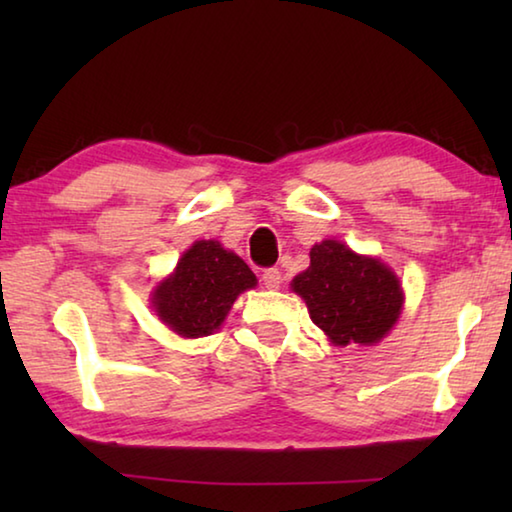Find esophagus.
<instances>
[{"instance_id": "1", "label": "esophagus", "mask_w": 512, "mask_h": 512, "mask_svg": "<svg viewBox=\"0 0 512 512\" xmlns=\"http://www.w3.org/2000/svg\"><path fill=\"white\" fill-rule=\"evenodd\" d=\"M262 282H264L266 289H280L282 273L277 271V268H266V271L262 273Z\"/></svg>"}]
</instances>
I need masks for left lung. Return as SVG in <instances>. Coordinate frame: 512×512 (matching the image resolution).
<instances>
[{"instance_id":"obj_1","label":"left lung","mask_w":512,"mask_h":512,"mask_svg":"<svg viewBox=\"0 0 512 512\" xmlns=\"http://www.w3.org/2000/svg\"><path fill=\"white\" fill-rule=\"evenodd\" d=\"M307 271L291 289L307 302L309 316L334 345H372L391 332L402 314L397 275L377 257H363L336 239L311 248Z\"/></svg>"}]
</instances>
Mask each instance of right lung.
<instances>
[{
  "mask_svg": "<svg viewBox=\"0 0 512 512\" xmlns=\"http://www.w3.org/2000/svg\"><path fill=\"white\" fill-rule=\"evenodd\" d=\"M255 273L219 241H194L167 280L153 289V309L185 339L210 336L223 325L239 293L253 289Z\"/></svg>",
  "mask_w": 512,
  "mask_h": 512,
  "instance_id": "add662e5",
  "label": "right lung"
}]
</instances>
